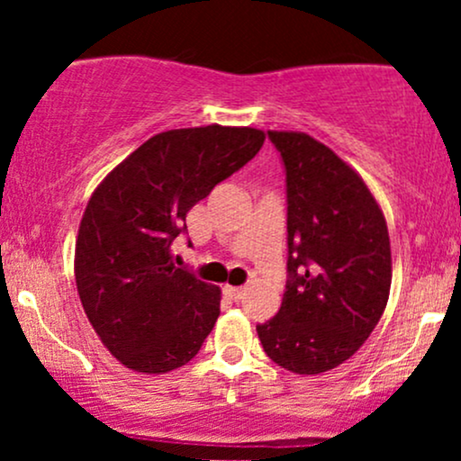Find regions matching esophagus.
<instances>
[{"label":"esophagus","mask_w":461,"mask_h":461,"mask_svg":"<svg viewBox=\"0 0 461 461\" xmlns=\"http://www.w3.org/2000/svg\"><path fill=\"white\" fill-rule=\"evenodd\" d=\"M223 293H225L227 297H230L231 301H240L242 297H245L247 290H245V288H238V285H225Z\"/></svg>","instance_id":"esophagus-1"}]
</instances>
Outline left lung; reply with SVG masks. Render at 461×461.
I'll return each mask as SVG.
<instances>
[{
  "label": "left lung",
  "instance_id": "8db88e82",
  "mask_svg": "<svg viewBox=\"0 0 461 461\" xmlns=\"http://www.w3.org/2000/svg\"><path fill=\"white\" fill-rule=\"evenodd\" d=\"M288 197V282L282 308L258 325L277 366L319 375L373 333L393 284L384 212L364 179L303 131H268Z\"/></svg>",
  "mask_w": 461,
  "mask_h": 461
}]
</instances>
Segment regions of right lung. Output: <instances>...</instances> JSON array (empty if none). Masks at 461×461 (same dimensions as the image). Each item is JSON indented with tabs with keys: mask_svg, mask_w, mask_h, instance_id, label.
I'll use <instances>...</instances> for the list:
<instances>
[{
	"mask_svg": "<svg viewBox=\"0 0 461 461\" xmlns=\"http://www.w3.org/2000/svg\"><path fill=\"white\" fill-rule=\"evenodd\" d=\"M253 128L151 136L95 188L76 240V284L99 340L123 366L176 370L199 353L221 314V288L173 264L186 214L260 151Z\"/></svg>",
	"mask_w": 461,
	"mask_h": 461,
	"instance_id": "right-lung-1",
	"label": "right lung"
}]
</instances>
